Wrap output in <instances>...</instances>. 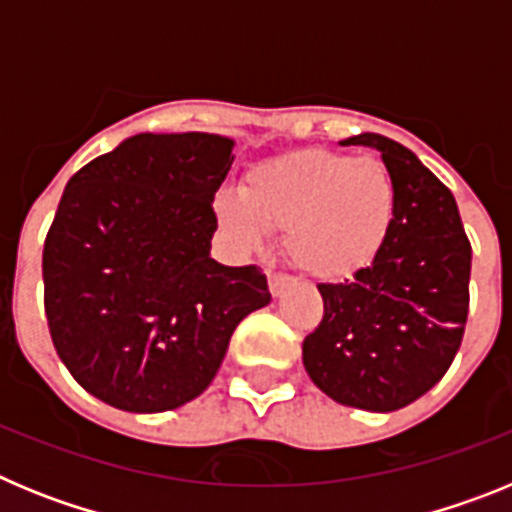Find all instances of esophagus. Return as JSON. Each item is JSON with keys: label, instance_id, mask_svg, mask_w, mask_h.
<instances>
[{"label": "esophagus", "instance_id": "esophagus-1", "mask_svg": "<svg viewBox=\"0 0 512 512\" xmlns=\"http://www.w3.org/2000/svg\"><path fill=\"white\" fill-rule=\"evenodd\" d=\"M289 287H292V279L284 277V274H277V271H269V292H271V295L282 297Z\"/></svg>", "mask_w": 512, "mask_h": 512}]
</instances>
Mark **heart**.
Listing matches in <instances>:
<instances>
[{
  "label": "heart",
  "mask_w": 512,
  "mask_h": 512,
  "mask_svg": "<svg viewBox=\"0 0 512 512\" xmlns=\"http://www.w3.org/2000/svg\"><path fill=\"white\" fill-rule=\"evenodd\" d=\"M215 215L246 251H261L269 233H284L297 269L343 282L369 269L390 241L397 189L379 158L302 148L253 166L241 194H217Z\"/></svg>",
  "instance_id": "obj_1"
}]
</instances>
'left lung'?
I'll use <instances>...</instances> for the list:
<instances>
[{
    "label": "left lung",
    "instance_id": "left-lung-1",
    "mask_svg": "<svg viewBox=\"0 0 512 512\" xmlns=\"http://www.w3.org/2000/svg\"><path fill=\"white\" fill-rule=\"evenodd\" d=\"M341 143L382 153L397 215L369 269L318 284L325 312L302 343V364L330 400L392 413L449 372L467 325L472 246L454 194L413 151L377 133Z\"/></svg>",
    "mask_w": 512,
    "mask_h": 512
}]
</instances>
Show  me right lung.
<instances>
[{"label":"right lung","instance_id":"right-lung-1","mask_svg":"<svg viewBox=\"0 0 512 512\" xmlns=\"http://www.w3.org/2000/svg\"><path fill=\"white\" fill-rule=\"evenodd\" d=\"M235 140L138 133L69 179L45 235V318L71 377L128 413L210 387L230 336L271 302L259 266L210 256Z\"/></svg>","mask_w":512,"mask_h":512}]
</instances>
